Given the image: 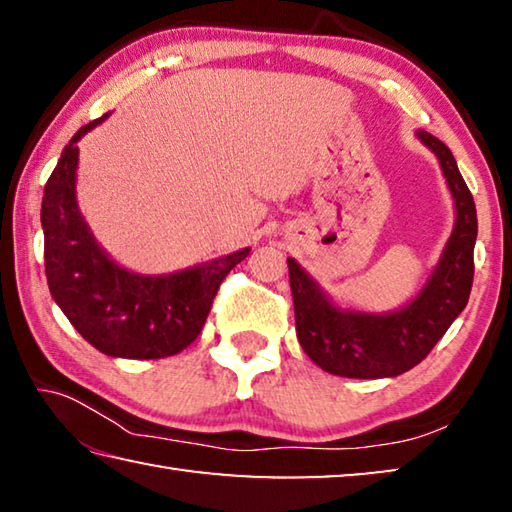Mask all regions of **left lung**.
<instances>
[{"instance_id": "left-lung-1", "label": "left lung", "mask_w": 512, "mask_h": 512, "mask_svg": "<svg viewBox=\"0 0 512 512\" xmlns=\"http://www.w3.org/2000/svg\"><path fill=\"white\" fill-rule=\"evenodd\" d=\"M420 140L438 155L456 201V225L427 287L409 307L388 316L341 311L329 302L296 259L289 280L302 350L325 372L354 379L397 377L427 357L467 305L474 280L476 207L452 151L429 133Z\"/></svg>"}]
</instances>
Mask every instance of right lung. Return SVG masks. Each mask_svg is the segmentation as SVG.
<instances>
[{
	"label": "right lung",
	"instance_id": "add662e5",
	"mask_svg": "<svg viewBox=\"0 0 512 512\" xmlns=\"http://www.w3.org/2000/svg\"><path fill=\"white\" fill-rule=\"evenodd\" d=\"M108 115L76 131L42 196L45 273L58 307L85 341L108 357L162 359L201 334L216 291L250 248L173 275L128 273L97 246L76 207L74 180L81 137Z\"/></svg>",
	"mask_w": 512,
	"mask_h": 512
}]
</instances>
